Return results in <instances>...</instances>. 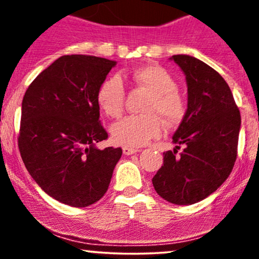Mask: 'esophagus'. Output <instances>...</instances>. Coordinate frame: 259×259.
<instances>
[{
  "instance_id": "esophagus-1",
  "label": "esophagus",
  "mask_w": 259,
  "mask_h": 259,
  "mask_svg": "<svg viewBox=\"0 0 259 259\" xmlns=\"http://www.w3.org/2000/svg\"><path fill=\"white\" fill-rule=\"evenodd\" d=\"M138 151L139 150H136V148H133V147H127V146L123 147V153L125 154V156H130V154L136 153V152H138Z\"/></svg>"
}]
</instances>
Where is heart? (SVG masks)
Instances as JSON below:
<instances>
[{
	"label": "heart",
	"instance_id": "1",
	"mask_svg": "<svg viewBox=\"0 0 259 259\" xmlns=\"http://www.w3.org/2000/svg\"><path fill=\"white\" fill-rule=\"evenodd\" d=\"M123 82L141 88L151 94L144 108V115H129L115 123L112 136L115 142L125 146H144L159 138L168 126L178 125L186 113V102L178 91V84L171 74L159 65H144L119 79L109 78L102 82L97 91V103L106 115L118 118L123 114L125 89Z\"/></svg>",
	"mask_w": 259,
	"mask_h": 259
}]
</instances>
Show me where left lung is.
I'll return each mask as SVG.
<instances>
[{
	"label": "left lung",
	"instance_id": "1",
	"mask_svg": "<svg viewBox=\"0 0 259 259\" xmlns=\"http://www.w3.org/2000/svg\"><path fill=\"white\" fill-rule=\"evenodd\" d=\"M171 59L186 75L187 109L173 136L179 146L163 153L152 184L170 203L194 204L213 194L233 170L241 115L217 70L187 55ZM180 144L184 150L178 154Z\"/></svg>",
	"mask_w": 259,
	"mask_h": 259
}]
</instances>
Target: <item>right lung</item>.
<instances>
[{"instance_id":"1","label":"right lung","mask_w":259,"mask_h":259,"mask_svg":"<svg viewBox=\"0 0 259 259\" xmlns=\"http://www.w3.org/2000/svg\"><path fill=\"white\" fill-rule=\"evenodd\" d=\"M115 64L95 56H62L23 97L20 156L37 185L61 203L88 207L102 198L123 153L120 147H96L108 139L97 91Z\"/></svg>"}]
</instances>
